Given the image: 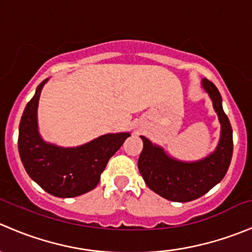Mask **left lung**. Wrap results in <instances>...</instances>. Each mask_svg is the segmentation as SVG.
Returning a JSON list of instances; mask_svg holds the SVG:
<instances>
[{"label": "left lung", "mask_w": 252, "mask_h": 252, "mask_svg": "<svg viewBox=\"0 0 252 252\" xmlns=\"http://www.w3.org/2000/svg\"><path fill=\"white\" fill-rule=\"evenodd\" d=\"M201 86L210 96L220 124V141L215 151L199 161H179L167 155L163 147L140 136L144 142L138 162L140 174L152 191L169 201L188 202L199 199L223 179L232 161L233 130L223 111L222 96L207 79H202Z\"/></svg>", "instance_id": "obj_1"}]
</instances>
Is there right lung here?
I'll return each instance as SVG.
<instances>
[{"instance_id":"right-lung-1","label":"right lung","mask_w":252,"mask_h":252,"mask_svg":"<svg viewBox=\"0 0 252 252\" xmlns=\"http://www.w3.org/2000/svg\"><path fill=\"white\" fill-rule=\"evenodd\" d=\"M47 80L40 83L23 112L18 150L27 173L45 191L57 197H75L95 189L107 162L130 134H105L77 147L46 142L39 133L37 106Z\"/></svg>"}]
</instances>
